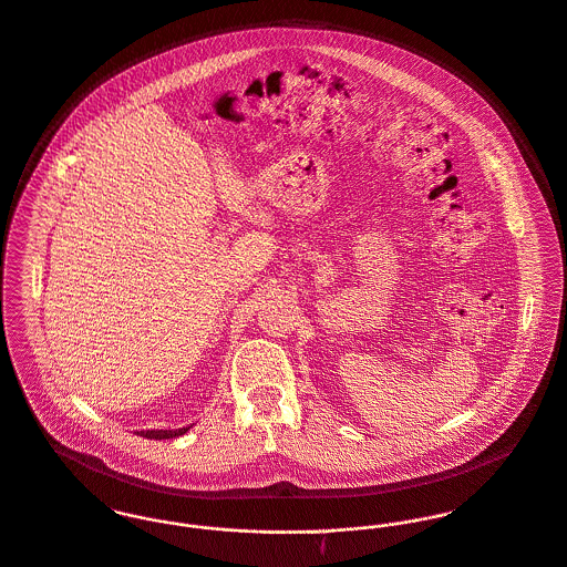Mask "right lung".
Listing matches in <instances>:
<instances>
[{"label":"right lung","instance_id":"right-lung-1","mask_svg":"<svg viewBox=\"0 0 567 567\" xmlns=\"http://www.w3.org/2000/svg\"><path fill=\"white\" fill-rule=\"evenodd\" d=\"M190 426H183V429H154V431H141V433H136V435H141V437H145V440H174V437H181V435H185L187 431H189Z\"/></svg>","mask_w":567,"mask_h":567}]
</instances>
